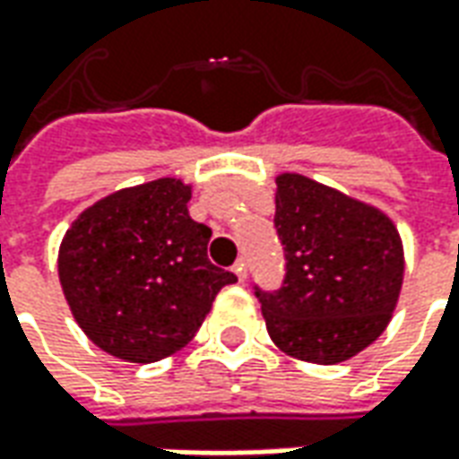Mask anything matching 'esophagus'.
<instances>
[{
    "mask_svg": "<svg viewBox=\"0 0 459 459\" xmlns=\"http://www.w3.org/2000/svg\"><path fill=\"white\" fill-rule=\"evenodd\" d=\"M233 273L238 275V280H246V275H248V265H246V258L236 260V265H233Z\"/></svg>",
    "mask_w": 459,
    "mask_h": 459,
    "instance_id": "34e87169",
    "label": "esophagus"
}]
</instances>
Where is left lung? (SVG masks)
Listing matches in <instances>:
<instances>
[{"label":"left lung","instance_id":"8db88e82","mask_svg":"<svg viewBox=\"0 0 459 459\" xmlns=\"http://www.w3.org/2000/svg\"><path fill=\"white\" fill-rule=\"evenodd\" d=\"M278 290L255 285L270 339L312 364H339L381 337L403 282V246L374 206L302 174H280Z\"/></svg>","mask_w":459,"mask_h":459}]
</instances>
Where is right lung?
I'll return each instance as SVG.
<instances>
[{
	"mask_svg": "<svg viewBox=\"0 0 459 459\" xmlns=\"http://www.w3.org/2000/svg\"><path fill=\"white\" fill-rule=\"evenodd\" d=\"M191 186L157 179L115 191L65 230L58 278L88 339L108 354L152 364L199 332L229 270L206 255L211 229L189 216Z\"/></svg>",
	"mask_w": 459,
	"mask_h": 459,
	"instance_id": "right-lung-1",
	"label": "right lung"
}]
</instances>
